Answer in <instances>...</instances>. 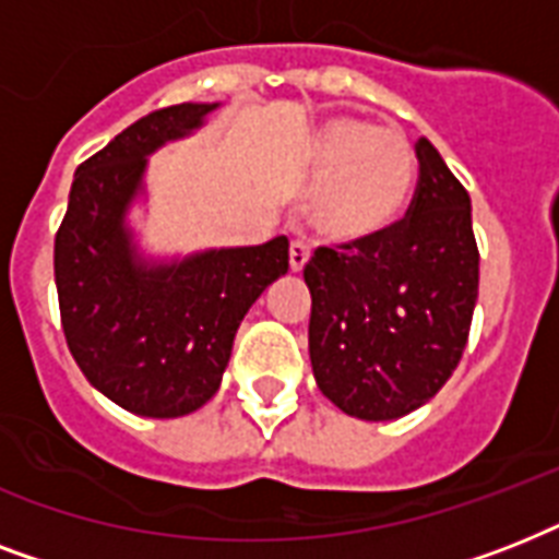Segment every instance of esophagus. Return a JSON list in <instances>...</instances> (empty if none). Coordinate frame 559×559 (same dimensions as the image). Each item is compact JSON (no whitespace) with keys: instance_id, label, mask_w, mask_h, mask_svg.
<instances>
[{"instance_id":"esophagus-1","label":"esophagus","mask_w":559,"mask_h":559,"mask_svg":"<svg viewBox=\"0 0 559 559\" xmlns=\"http://www.w3.org/2000/svg\"><path fill=\"white\" fill-rule=\"evenodd\" d=\"M307 261H310V246L305 240H293L289 243V270L301 272L307 266Z\"/></svg>"}]
</instances>
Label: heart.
<instances>
[{
	"instance_id": "heart-1",
	"label": "heart",
	"mask_w": 559,
	"mask_h": 559,
	"mask_svg": "<svg viewBox=\"0 0 559 559\" xmlns=\"http://www.w3.org/2000/svg\"><path fill=\"white\" fill-rule=\"evenodd\" d=\"M316 186L310 226L333 243H366L406 214L417 156L406 135L354 116L328 118L307 147Z\"/></svg>"
}]
</instances>
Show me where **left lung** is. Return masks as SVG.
Returning a JSON list of instances; mask_svg holds the SVG:
<instances>
[{"label":"left lung","instance_id":"1","mask_svg":"<svg viewBox=\"0 0 559 559\" xmlns=\"http://www.w3.org/2000/svg\"><path fill=\"white\" fill-rule=\"evenodd\" d=\"M415 153L406 217L366 243L319 246L305 266L316 382L362 420H394L441 391L478 298L469 193L426 139Z\"/></svg>","mask_w":559,"mask_h":559}]
</instances>
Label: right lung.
Returning a JSON list of instances; mask_svg holds the SVG:
<instances>
[{
	"instance_id": "right-lung-1",
	"label": "right lung",
	"mask_w": 559,
	"mask_h": 559,
	"mask_svg": "<svg viewBox=\"0 0 559 559\" xmlns=\"http://www.w3.org/2000/svg\"><path fill=\"white\" fill-rule=\"evenodd\" d=\"M217 104H177L139 118L74 170L55 237L66 345L83 377L127 412L182 417L214 397L254 298L289 270V240L209 249L144 263L127 209L147 156L202 127Z\"/></svg>"
}]
</instances>
